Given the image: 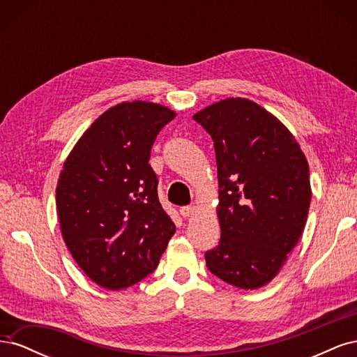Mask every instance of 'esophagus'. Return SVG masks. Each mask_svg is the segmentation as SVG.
<instances>
[{
	"instance_id": "34e87169",
	"label": "esophagus",
	"mask_w": 357,
	"mask_h": 357,
	"mask_svg": "<svg viewBox=\"0 0 357 357\" xmlns=\"http://www.w3.org/2000/svg\"><path fill=\"white\" fill-rule=\"evenodd\" d=\"M195 213H197V207H195V205H185V207H180L181 218H185V219L192 218V215L195 214Z\"/></svg>"
}]
</instances>
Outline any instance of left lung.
<instances>
[{
    "mask_svg": "<svg viewBox=\"0 0 357 357\" xmlns=\"http://www.w3.org/2000/svg\"><path fill=\"white\" fill-rule=\"evenodd\" d=\"M193 119L214 143L220 241L205 252L210 273L240 289L278 274L305 228L311 188L305 155L261 105L228 98Z\"/></svg>",
    "mask_w": 357,
    "mask_h": 357,
    "instance_id": "1",
    "label": "left lung"
}]
</instances>
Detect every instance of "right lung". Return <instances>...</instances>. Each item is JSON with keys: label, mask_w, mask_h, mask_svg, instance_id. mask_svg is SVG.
<instances>
[{"label": "right lung", "mask_w": 357, "mask_h": 357, "mask_svg": "<svg viewBox=\"0 0 357 357\" xmlns=\"http://www.w3.org/2000/svg\"><path fill=\"white\" fill-rule=\"evenodd\" d=\"M176 113L134 101L112 107L68 155L56 188L62 236L96 284L121 290L152 274L176 225L158 198L150 150Z\"/></svg>", "instance_id": "add662e5"}]
</instances>
